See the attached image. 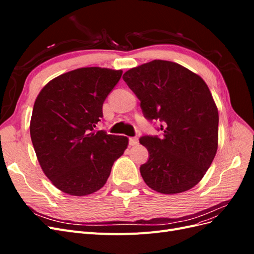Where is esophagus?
<instances>
[{"label": "esophagus", "mask_w": 254, "mask_h": 254, "mask_svg": "<svg viewBox=\"0 0 254 254\" xmlns=\"http://www.w3.org/2000/svg\"><path fill=\"white\" fill-rule=\"evenodd\" d=\"M139 144V139L137 137L133 136V137H129V145L130 146H135Z\"/></svg>", "instance_id": "esophagus-1"}]
</instances>
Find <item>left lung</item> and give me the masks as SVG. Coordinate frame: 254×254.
I'll return each mask as SVG.
<instances>
[{"label": "left lung", "mask_w": 254, "mask_h": 254, "mask_svg": "<svg viewBox=\"0 0 254 254\" xmlns=\"http://www.w3.org/2000/svg\"><path fill=\"white\" fill-rule=\"evenodd\" d=\"M123 79L140 99L146 120L159 121L162 136L144 135L148 161L140 167L147 186L162 194L194 188L218 146V110L200 76L178 64L152 60Z\"/></svg>", "instance_id": "obj_1"}]
</instances>
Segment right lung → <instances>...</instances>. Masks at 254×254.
Here are the masks:
<instances>
[{
    "label": "right lung",
    "mask_w": 254,
    "mask_h": 254,
    "mask_svg": "<svg viewBox=\"0 0 254 254\" xmlns=\"http://www.w3.org/2000/svg\"><path fill=\"white\" fill-rule=\"evenodd\" d=\"M122 70L91 66L64 73L40 91L30 120V137L45 176L58 190L86 196L102 189L128 137L96 130L103 104Z\"/></svg>",
    "instance_id": "obj_1"
}]
</instances>
